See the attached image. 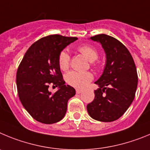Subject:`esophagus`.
Returning <instances> with one entry per match:
<instances>
[{"label": "esophagus", "instance_id": "1", "mask_svg": "<svg viewBox=\"0 0 150 150\" xmlns=\"http://www.w3.org/2000/svg\"><path fill=\"white\" fill-rule=\"evenodd\" d=\"M82 92H83V90H81V89H76V93H78V94L81 93Z\"/></svg>", "mask_w": 150, "mask_h": 150}]
</instances>
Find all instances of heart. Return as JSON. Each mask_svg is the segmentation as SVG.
<instances>
[{
  "label": "heart",
  "mask_w": 150,
  "mask_h": 150,
  "mask_svg": "<svg viewBox=\"0 0 150 150\" xmlns=\"http://www.w3.org/2000/svg\"><path fill=\"white\" fill-rule=\"evenodd\" d=\"M77 50L92 63H94L93 61L98 57L97 50L90 45H80L77 48ZM58 64L62 71L68 70L70 64V56L68 52L66 51H62L60 52L58 57ZM65 78L67 83L72 87L83 88L93 80V75L90 72H81L72 71L67 74Z\"/></svg>",
  "instance_id": "1"
}]
</instances>
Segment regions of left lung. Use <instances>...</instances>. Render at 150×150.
Masks as SVG:
<instances>
[{"mask_svg": "<svg viewBox=\"0 0 150 150\" xmlns=\"http://www.w3.org/2000/svg\"><path fill=\"white\" fill-rule=\"evenodd\" d=\"M90 40L102 45L106 54L103 73L95 82L93 101L87 106L90 117L101 122H112L122 117L135 96L137 74L135 64L126 47L117 39L98 34Z\"/></svg>", "mask_w": 150, "mask_h": 150, "instance_id": "obj_1", "label": "left lung"}]
</instances>
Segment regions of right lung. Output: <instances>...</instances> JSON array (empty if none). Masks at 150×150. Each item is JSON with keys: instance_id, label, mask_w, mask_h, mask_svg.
<instances>
[{"instance_id": "1", "label": "right lung", "mask_w": 150, "mask_h": 150, "mask_svg": "<svg viewBox=\"0 0 150 150\" xmlns=\"http://www.w3.org/2000/svg\"><path fill=\"white\" fill-rule=\"evenodd\" d=\"M77 37L54 34L35 42L28 48L18 66L16 85L19 99L34 120L45 124L60 121L67 110V102L75 95V90L65 85L59 67L60 52ZM50 85L58 86L52 94Z\"/></svg>"}]
</instances>
